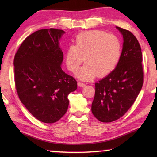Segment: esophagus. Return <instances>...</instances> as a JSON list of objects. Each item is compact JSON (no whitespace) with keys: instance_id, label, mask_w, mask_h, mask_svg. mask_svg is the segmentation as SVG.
<instances>
[{"instance_id":"obj_1","label":"esophagus","mask_w":157,"mask_h":157,"mask_svg":"<svg viewBox=\"0 0 157 157\" xmlns=\"http://www.w3.org/2000/svg\"><path fill=\"white\" fill-rule=\"evenodd\" d=\"M78 85L79 87H84L85 86H86V84H85L84 83H82V82H78Z\"/></svg>"}]
</instances>
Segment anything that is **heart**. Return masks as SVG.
Listing matches in <instances>:
<instances>
[{
    "label": "heart",
    "mask_w": 157,
    "mask_h": 157,
    "mask_svg": "<svg viewBox=\"0 0 157 157\" xmlns=\"http://www.w3.org/2000/svg\"><path fill=\"white\" fill-rule=\"evenodd\" d=\"M74 41L75 45L66 49V66L69 71L76 73L84 59L86 64L78 73V78L83 80L108 75L120 60L121 42L114 34L88 30L78 34Z\"/></svg>",
    "instance_id": "obj_1"
}]
</instances>
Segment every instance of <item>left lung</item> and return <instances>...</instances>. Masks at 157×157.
Returning a JSON list of instances; mask_svg holds the SVG:
<instances>
[{
  "mask_svg": "<svg viewBox=\"0 0 157 157\" xmlns=\"http://www.w3.org/2000/svg\"><path fill=\"white\" fill-rule=\"evenodd\" d=\"M123 36L120 60L116 68L95 84L91 111L98 121L110 123L124 116L142 89L143 71L141 48L134 34L116 27Z\"/></svg>",
  "mask_w": 157,
  "mask_h": 157,
  "instance_id": "obj_1",
  "label": "left lung"
}]
</instances>
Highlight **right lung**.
<instances>
[{
  "label": "right lung",
  "mask_w": 157,
  "mask_h": 157,
  "mask_svg": "<svg viewBox=\"0 0 157 157\" xmlns=\"http://www.w3.org/2000/svg\"><path fill=\"white\" fill-rule=\"evenodd\" d=\"M65 32L43 29L31 34L16 52L14 81L21 102L37 120L54 123L68 109V95L75 91V79L61 68L59 40Z\"/></svg>",
  "instance_id": "add662e5"
}]
</instances>
